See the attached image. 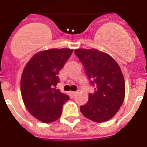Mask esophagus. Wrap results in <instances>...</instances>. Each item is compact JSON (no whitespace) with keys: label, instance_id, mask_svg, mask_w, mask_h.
Instances as JSON below:
<instances>
[{"label":"esophagus","instance_id":"34e87169","mask_svg":"<svg viewBox=\"0 0 147 147\" xmlns=\"http://www.w3.org/2000/svg\"><path fill=\"white\" fill-rule=\"evenodd\" d=\"M76 93H77V92H71V95L72 96V97H75L76 96Z\"/></svg>","mask_w":147,"mask_h":147}]
</instances>
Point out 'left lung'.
<instances>
[{"label": "left lung", "instance_id": "left-lung-1", "mask_svg": "<svg viewBox=\"0 0 147 147\" xmlns=\"http://www.w3.org/2000/svg\"><path fill=\"white\" fill-rule=\"evenodd\" d=\"M74 53L94 88L80 111L93 121H107L119 111L124 99L125 82L120 67L110 55L97 49H79Z\"/></svg>", "mask_w": 147, "mask_h": 147}]
</instances>
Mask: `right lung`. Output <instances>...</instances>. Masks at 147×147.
Listing matches in <instances>:
<instances>
[{"label":"right lung","mask_w":147,"mask_h":147,"mask_svg":"<svg viewBox=\"0 0 147 147\" xmlns=\"http://www.w3.org/2000/svg\"><path fill=\"white\" fill-rule=\"evenodd\" d=\"M73 53L72 49H53L40 51L24 67L20 80L24 105L34 117L44 123L60 117L69 96L57 89L59 73Z\"/></svg>","instance_id":"obj_1"}]
</instances>
